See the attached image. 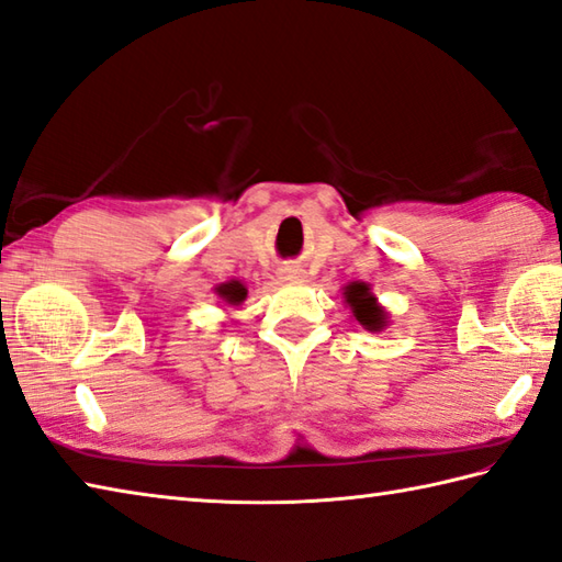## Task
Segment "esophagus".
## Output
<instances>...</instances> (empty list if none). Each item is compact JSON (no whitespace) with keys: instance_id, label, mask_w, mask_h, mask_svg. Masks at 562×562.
Segmentation results:
<instances>
[{"instance_id":"1","label":"esophagus","mask_w":562,"mask_h":562,"mask_svg":"<svg viewBox=\"0 0 562 562\" xmlns=\"http://www.w3.org/2000/svg\"><path fill=\"white\" fill-rule=\"evenodd\" d=\"M280 274H282V280H290V282H300L302 280V270L300 268H282Z\"/></svg>"}]
</instances>
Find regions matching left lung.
<instances>
[{"mask_svg": "<svg viewBox=\"0 0 562 562\" xmlns=\"http://www.w3.org/2000/svg\"><path fill=\"white\" fill-rule=\"evenodd\" d=\"M344 294L350 312H353L356 322L362 328H368V331H382V328L387 326V312L378 304V296L370 292V284L350 282Z\"/></svg>", "mask_w": 562, "mask_h": 562, "instance_id": "obj_1", "label": "left lung"}]
</instances>
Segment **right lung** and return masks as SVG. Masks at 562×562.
Masks as SVG:
<instances>
[{"label": "right lung", "mask_w": 562, "mask_h": 562, "mask_svg": "<svg viewBox=\"0 0 562 562\" xmlns=\"http://www.w3.org/2000/svg\"><path fill=\"white\" fill-rule=\"evenodd\" d=\"M216 294L222 296V300H224L226 304H240V302L246 300L248 290H246L244 284H240L238 280H231V282L218 284V288H216Z\"/></svg>", "instance_id": "add662e5"}]
</instances>
